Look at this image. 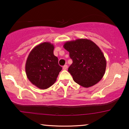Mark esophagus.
<instances>
[{
	"instance_id": "esophagus-1",
	"label": "esophagus",
	"mask_w": 129,
	"mask_h": 129,
	"mask_svg": "<svg viewBox=\"0 0 129 129\" xmlns=\"http://www.w3.org/2000/svg\"><path fill=\"white\" fill-rule=\"evenodd\" d=\"M68 65H64V66L63 67V70H67V69H68Z\"/></svg>"
}]
</instances>
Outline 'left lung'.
Listing matches in <instances>:
<instances>
[{"instance_id": "obj_1", "label": "left lung", "mask_w": 129, "mask_h": 129, "mask_svg": "<svg viewBox=\"0 0 129 129\" xmlns=\"http://www.w3.org/2000/svg\"><path fill=\"white\" fill-rule=\"evenodd\" d=\"M63 47L69 52L73 63L68 69L74 81L84 87H90L103 78L106 60L99 47L87 39L68 41Z\"/></svg>"}]
</instances>
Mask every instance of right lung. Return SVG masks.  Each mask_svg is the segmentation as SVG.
Masks as SVG:
<instances>
[{
    "instance_id": "obj_1",
    "label": "right lung",
    "mask_w": 129,
    "mask_h": 129,
    "mask_svg": "<svg viewBox=\"0 0 129 129\" xmlns=\"http://www.w3.org/2000/svg\"><path fill=\"white\" fill-rule=\"evenodd\" d=\"M54 45L50 42H43L30 51L26 60L27 77L40 89H46L52 86L62 69L58 64V58L54 55Z\"/></svg>"
}]
</instances>
